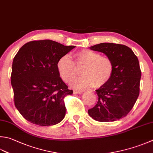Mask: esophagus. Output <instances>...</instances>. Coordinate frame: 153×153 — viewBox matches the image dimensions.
<instances>
[{
  "mask_svg": "<svg viewBox=\"0 0 153 153\" xmlns=\"http://www.w3.org/2000/svg\"><path fill=\"white\" fill-rule=\"evenodd\" d=\"M82 93V91H76V90H75V91H74V94H81Z\"/></svg>",
  "mask_w": 153,
  "mask_h": 153,
  "instance_id": "esophagus-1",
  "label": "esophagus"
}]
</instances>
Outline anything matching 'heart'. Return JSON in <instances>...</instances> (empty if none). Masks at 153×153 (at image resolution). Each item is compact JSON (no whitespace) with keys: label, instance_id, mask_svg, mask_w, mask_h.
I'll return each mask as SVG.
<instances>
[{"label":"heart","instance_id":"b5f03b06","mask_svg":"<svg viewBox=\"0 0 153 153\" xmlns=\"http://www.w3.org/2000/svg\"><path fill=\"white\" fill-rule=\"evenodd\" d=\"M77 66L84 65L82 69L83 77L71 83L74 88L84 90L94 85L100 88L109 82L113 72V64L108 57L101 56L95 51L82 50L74 54ZM57 69L63 80L70 83L76 76V70L72 59L68 55L62 56L57 62Z\"/></svg>","mask_w":153,"mask_h":153}]
</instances>
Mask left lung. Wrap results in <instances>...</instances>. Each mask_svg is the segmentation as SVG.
I'll list each match as a JSON object with an SVG mask.
<instances>
[{"mask_svg":"<svg viewBox=\"0 0 153 153\" xmlns=\"http://www.w3.org/2000/svg\"><path fill=\"white\" fill-rule=\"evenodd\" d=\"M89 48L111 59L113 72L109 82L96 90L97 103L88 114L100 122L119 120L129 113L139 97L141 71L138 58L122 44L101 43Z\"/></svg>","mask_w":153,"mask_h":153,"instance_id":"8db88e82","label":"left lung"}]
</instances>
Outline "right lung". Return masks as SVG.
I'll return each instance as SVG.
<instances>
[{"mask_svg":"<svg viewBox=\"0 0 153 153\" xmlns=\"http://www.w3.org/2000/svg\"><path fill=\"white\" fill-rule=\"evenodd\" d=\"M75 47L35 40L25 44L14 56L11 74L14 104L28 121L50 126L64 118V99L73 91L59 77L57 62Z\"/></svg>","mask_w":153,"mask_h":153,"instance_id":"right-lung-1","label":"right lung"}]
</instances>
